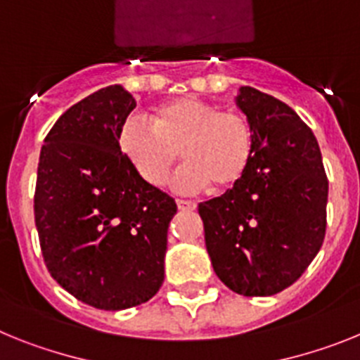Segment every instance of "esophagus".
I'll list each match as a JSON object with an SVG mask.
<instances>
[{
    "instance_id": "34e87169",
    "label": "esophagus",
    "mask_w": 360,
    "mask_h": 360,
    "mask_svg": "<svg viewBox=\"0 0 360 360\" xmlns=\"http://www.w3.org/2000/svg\"><path fill=\"white\" fill-rule=\"evenodd\" d=\"M177 208L179 210H195L198 208V205L192 201H184V199H177Z\"/></svg>"
}]
</instances>
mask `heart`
Masks as SVG:
<instances>
[{"mask_svg": "<svg viewBox=\"0 0 360 360\" xmlns=\"http://www.w3.org/2000/svg\"><path fill=\"white\" fill-rule=\"evenodd\" d=\"M120 150L150 186H161L177 158H184L172 186L193 193L214 184L230 190L240 183L252 161L254 137L246 117L221 110L199 98H176L155 106L148 117L128 115L117 134Z\"/></svg>", "mask_w": 360, "mask_h": 360, "instance_id": "obj_1", "label": "heart"}]
</instances>
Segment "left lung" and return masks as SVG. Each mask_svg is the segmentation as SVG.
Segmentation results:
<instances>
[{
	"label": "left lung",
	"instance_id": "8db88e82",
	"mask_svg": "<svg viewBox=\"0 0 360 360\" xmlns=\"http://www.w3.org/2000/svg\"><path fill=\"white\" fill-rule=\"evenodd\" d=\"M254 137L245 177L199 205L215 275L246 297L275 295L314 261L326 233L328 177L314 132L286 103L240 86Z\"/></svg>",
	"mask_w": 360,
	"mask_h": 360
}]
</instances>
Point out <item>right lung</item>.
I'll list each match as a JSON object with an SVG mask.
<instances>
[{
  "instance_id": "right-lung-1",
  "label": "right lung",
  "mask_w": 360,
  "mask_h": 360,
  "mask_svg": "<svg viewBox=\"0 0 360 360\" xmlns=\"http://www.w3.org/2000/svg\"><path fill=\"white\" fill-rule=\"evenodd\" d=\"M134 108L121 85L90 94L50 128L37 165L34 217L46 268L99 310H127L159 292L177 212L120 150L117 134Z\"/></svg>"
}]
</instances>
